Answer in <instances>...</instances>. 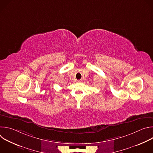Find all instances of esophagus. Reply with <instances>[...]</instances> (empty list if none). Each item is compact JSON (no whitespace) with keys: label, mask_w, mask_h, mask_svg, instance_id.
I'll use <instances>...</instances> for the list:
<instances>
[{"label":"esophagus","mask_w":153,"mask_h":153,"mask_svg":"<svg viewBox=\"0 0 153 153\" xmlns=\"http://www.w3.org/2000/svg\"><path fill=\"white\" fill-rule=\"evenodd\" d=\"M82 81V80H77V83H81Z\"/></svg>","instance_id":"1"}]
</instances>
